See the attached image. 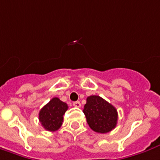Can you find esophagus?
<instances>
[{
    "instance_id": "esophagus-1",
    "label": "esophagus",
    "mask_w": 160,
    "mask_h": 160,
    "mask_svg": "<svg viewBox=\"0 0 160 160\" xmlns=\"http://www.w3.org/2000/svg\"><path fill=\"white\" fill-rule=\"evenodd\" d=\"M72 105L76 108H80L81 106V104H80V102H74L72 103Z\"/></svg>"
}]
</instances>
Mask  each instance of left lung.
<instances>
[{
    "mask_svg": "<svg viewBox=\"0 0 160 160\" xmlns=\"http://www.w3.org/2000/svg\"><path fill=\"white\" fill-rule=\"evenodd\" d=\"M83 112L89 127L97 133H108L117 126V108L98 95L87 98Z\"/></svg>",
    "mask_w": 160,
    "mask_h": 160,
    "instance_id": "obj_1",
    "label": "left lung"
}]
</instances>
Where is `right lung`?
Wrapping results in <instances>:
<instances>
[{
    "label": "right lung",
    "instance_id": "right-lung-1",
    "mask_svg": "<svg viewBox=\"0 0 160 160\" xmlns=\"http://www.w3.org/2000/svg\"><path fill=\"white\" fill-rule=\"evenodd\" d=\"M68 108L66 102L54 97L39 112V122L46 130L56 131L62 125L63 116Z\"/></svg>",
    "mask_w": 160,
    "mask_h": 160
}]
</instances>
